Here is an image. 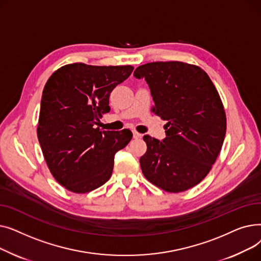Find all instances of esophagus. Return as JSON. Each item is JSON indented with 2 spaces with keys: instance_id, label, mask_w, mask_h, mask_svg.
Wrapping results in <instances>:
<instances>
[{
  "instance_id": "1",
  "label": "esophagus",
  "mask_w": 261,
  "mask_h": 261,
  "mask_svg": "<svg viewBox=\"0 0 261 261\" xmlns=\"http://www.w3.org/2000/svg\"><path fill=\"white\" fill-rule=\"evenodd\" d=\"M133 138L134 139H141L142 138V134L141 133H139L138 131H133Z\"/></svg>"
}]
</instances>
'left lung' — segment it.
<instances>
[{
	"instance_id": "8db88e82",
	"label": "left lung",
	"mask_w": 261,
	"mask_h": 261,
	"mask_svg": "<svg viewBox=\"0 0 261 261\" xmlns=\"http://www.w3.org/2000/svg\"><path fill=\"white\" fill-rule=\"evenodd\" d=\"M151 92L152 112L167 120L162 142L144 136L147 151L140 159L146 179L168 193L199 184L211 171L223 145L226 116L213 81L201 67L180 61L139 66Z\"/></svg>"
}]
</instances>
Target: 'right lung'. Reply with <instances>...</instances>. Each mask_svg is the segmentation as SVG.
Listing matches in <instances>:
<instances>
[{"label": "right lung", "instance_id": "obj_1", "mask_svg": "<svg viewBox=\"0 0 261 261\" xmlns=\"http://www.w3.org/2000/svg\"><path fill=\"white\" fill-rule=\"evenodd\" d=\"M132 71L131 65L73 63L55 71L45 84L38 140L49 171L67 190L86 194L111 177L114 155L132 132H101L95 125L110 112V94Z\"/></svg>", "mask_w": 261, "mask_h": 261}]
</instances>
